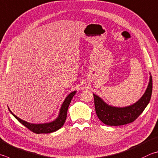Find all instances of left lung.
<instances>
[{
    "instance_id": "1",
    "label": "left lung",
    "mask_w": 158,
    "mask_h": 158,
    "mask_svg": "<svg viewBox=\"0 0 158 158\" xmlns=\"http://www.w3.org/2000/svg\"><path fill=\"white\" fill-rule=\"evenodd\" d=\"M153 81L151 75L148 87L141 98L134 104L122 108L109 106L99 96L93 94L97 117L104 124L108 126H121L134 122L150 102Z\"/></svg>"
}]
</instances>
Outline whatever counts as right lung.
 I'll use <instances>...</instances> for the list:
<instances>
[{"mask_svg":"<svg viewBox=\"0 0 158 158\" xmlns=\"http://www.w3.org/2000/svg\"><path fill=\"white\" fill-rule=\"evenodd\" d=\"M76 93V91L72 92L68 95L66 97V98L65 99L64 103H63L61 105V107L60 108L59 114V116L57 118L54 120L53 122H49V123H45V124H31V123L27 122L20 119L19 117L16 116L10 110V109L8 108L10 113L13 114V116L15 117V118L18 120V121L21 123L23 125H24L25 127H27L29 130L32 131L33 133H35L37 134L40 133H52V132H55L57 130H59V128H61L63 125L64 124L65 122V119H66L67 117V112L68 107H69V105L71 102V100L73 99L74 94Z\"/></svg>","mask_w":158,"mask_h":158,"instance_id":"obj_1","label":"right lung"}]
</instances>
